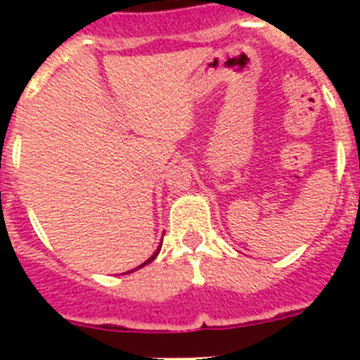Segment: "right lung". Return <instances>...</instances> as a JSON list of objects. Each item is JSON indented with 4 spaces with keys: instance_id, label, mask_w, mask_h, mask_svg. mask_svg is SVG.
I'll use <instances>...</instances> for the list:
<instances>
[{
    "instance_id": "1",
    "label": "right lung",
    "mask_w": 360,
    "mask_h": 360,
    "mask_svg": "<svg viewBox=\"0 0 360 360\" xmlns=\"http://www.w3.org/2000/svg\"><path fill=\"white\" fill-rule=\"evenodd\" d=\"M160 246H162V245H160ZM160 246H158V248H157V252H155V254H153V256H151V257H149V259H147V262H143V263H141L140 267H136V269H134V271H138V269H141V267H143V265H147V263H151V262H153V259H155V257H157V256H158V252H160ZM134 271H129V273H134Z\"/></svg>"
}]
</instances>
